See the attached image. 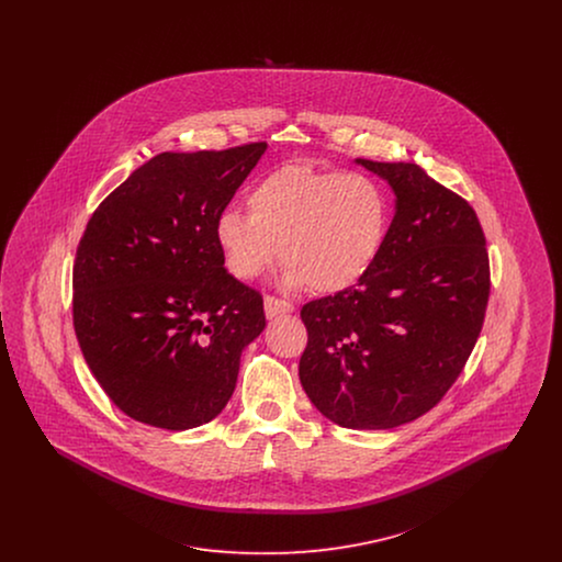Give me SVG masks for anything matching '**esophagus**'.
Segmentation results:
<instances>
[{
	"label": "esophagus",
	"instance_id": "1",
	"mask_svg": "<svg viewBox=\"0 0 562 562\" xmlns=\"http://www.w3.org/2000/svg\"><path fill=\"white\" fill-rule=\"evenodd\" d=\"M293 310V303L286 301V299H278L273 294L266 296V316L268 318H278V316H284V314H291Z\"/></svg>",
	"mask_w": 562,
	"mask_h": 562
}]
</instances>
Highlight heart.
I'll list each match as a JSON object with an SVG mask.
<instances>
[{
	"label": "heart",
	"instance_id": "b5f03b06",
	"mask_svg": "<svg viewBox=\"0 0 562 562\" xmlns=\"http://www.w3.org/2000/svg\"><path fill=\"white\" fill-rule=\"evenodd\" d=\"M248 214L216 216L214 238L227 271L255 280L276 261L293 289L335 294L373 268L390 227L383 189L367 175L284 164L246 195Z\"/></svg>",
	"mask_w": 562,
	"mask_h": 562
}]
</instances>
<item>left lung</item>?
Listing matches in <instances>:
<instances>
[{
    "label": "left lung",
    "instance_id": "left-lung-1",
    "mask_svg": "<svg viewBox=\"0 0 562 562\" xmlns=\"http://www.w3.org/2000/svg\"><path fill=\"white\" fill-rule=\"evenodd\" d=\"M358 164L396 193V214L369 273L301 307L299 379L341 428L392 429L434 408L463 371L491 291L474 209L408 161Z\"/></svg>",
    "mask_w": 562,
    "mask_h": 562
}]
</instances>
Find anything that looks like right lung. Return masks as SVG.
I'll list each match as a JSON object with an SVG mask.
<instances>
[{"label":"right lung","instance_id":"1","mask_svg":"<svg viewBox=\"0 0 562 562\" xmlns=\"http://www.w3.org/2000/svg\"><path fill=\"white\" fill-rule=\"evenodd\" d=\"M268 149L145 161L92 213L74 263V328L88 369L134 422L191 429L232 398L263 296L227 269L216 216Z\"/></svg>","mask_w":562,"mask_h":562}]
</instances>
